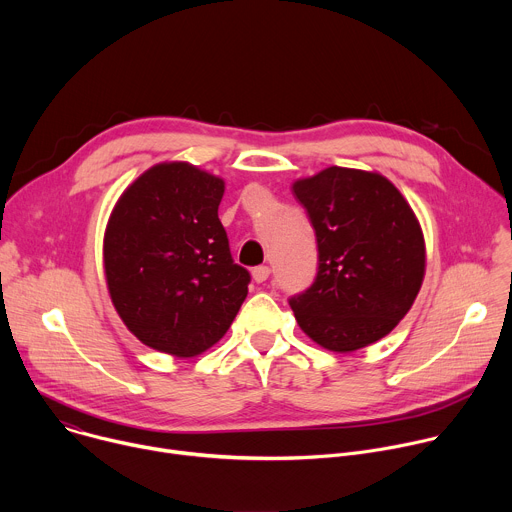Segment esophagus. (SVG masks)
<instances>
[{
  "label": "esophagus",
  "instance_id": "obj_1",
  "mask_svg": "<svg viewBox=\"0 0 512 512\" xmlns=\"http://www.w3.org/2000/svg\"><path fill=\"white\" fill-rule=\"evenodd\" d=\"M269 273H271V269H269L267 265H259V267H255V269L251 271V275H253V279H255L257 283H263V281H267Z\"/></svg>",
  "mask_w": 512,
  "mask_h": 512
}]
</instances>
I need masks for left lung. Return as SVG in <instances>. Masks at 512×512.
Masks as SVG:
<instances>
[{"label":"left lung","mask_w":512,"mask_h":512,"mask_svg":"<svg viewBox=\"0 0 512 512\" xmlns=\"http://www.w3.org/2000/svg\"><path fill=\"white\" fill-rule=\"evenodd\" d=\"M291 188L318 241L316 279L289 300L300 328L332 352L381 340L409 312L425 275L409 202L385 176L338 166Z\"/></svg>","instance_id":"left-lung-1"}]
</instances>
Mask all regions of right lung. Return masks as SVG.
Returning <instances> with one entry per match:
<instances>
[{
  "mask_svg": "<svg viewBox=\"0 0 512 512\" xmlns=\"http://www.w3.org/2000/svg\"><path fill=\"white\" fill-rule=\"evenodd\" d=\"M225 182L186 162L143 172L117 200L103 241L111 302L145 346L188 358L221 340L251 275L218 221Z\"/></svg>",
  "mask_w": 512,
  "mask_h": 512,
  "instance_id": "right-lung-1",
  "label": "right lung"
}]
</instances>
